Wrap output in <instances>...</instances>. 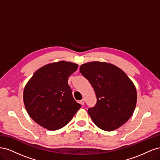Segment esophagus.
I'll return each instance as SVG.
<instances>
[{
	"mask_svg": "<svg viewBox=\"0 0 160 160\" xmlns=\"http://www.w3.org/2000/svg\"><path fill=\"white\" fill-rule=\"evenodd\" d=\"M80 103H81V105H84V103H85V99H81V100L80 101Z\"/></svg>",
	"mask_w": 160,
	"mask_h": 160,
	"instance_id": "1",
	"label": "esophagus"
}]
</instances>
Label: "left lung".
Here are the masks:
<instances>
[{
	"label": "left lung",
	"instance_id": "obj_1",
	"mask_svg": "<svg viewBox=\"0 0 160 160\" xmlns=\"http://www.w3.org/2000/svg\"><path fill=\"white\" fill-rule=\"evenodd\" d=\"M80 72L95 91L97 103L88 113L99 128L111 132L127 122L137 102L133 82L119 67L93 61L80 67Z\"/></svg>",
	"mask_w": 160,
	"mask_h": 160
}]
</instances>
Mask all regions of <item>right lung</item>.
<instances>
[{
    "label": "right lung",
    "instance_id": "add662e5",
    "mask_svg": "<svg viewBox=\"0 0 160 160\" xmlns=\"http://www.w3.org/2000/svg\"><path fill=\"white\" fill-rule=\"evenodd\" d=\"M77 68L71 62H52L38 69L27 83L24 103L30 117L41 126L51 131L63 128L81 108L68 84L69 77Z\"/></svg>",
    "mask_w": 160,
    "mask_h": 160
}]
</instances>
